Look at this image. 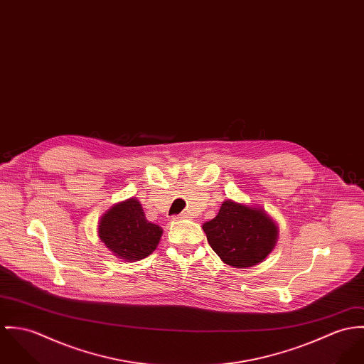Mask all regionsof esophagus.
Segmentation results:
<instances>
[{
	"label": "esophagus",
	"mask_w": 364,
	"mask_h": 364,
	"mask_svg": "<svg viewBox=\"0 0 364 364\" xmlns=\"http://www.w3.org/2000/svg\"><path fill=\"white\" fill-rule=\"evenodd\" d=\"M190 218H191V216H190V213H186V212H184V213H180V215H177V216H176V219H178V220L190 219Z\"/></svg>",
	"instance_id": "34e87169"
}]
</instances>
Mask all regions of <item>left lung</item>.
Returning a JSON list of instances; mask_svg holds the SVG:
<instances>
[{"label": "left lung", "mask_w": 364, "mask_h": 364, "mask_svg": "<svg viewBox=\"0 0 364 364\" xmlns=\"http://www.w3.org/2000/svg\"><path fill=\"white\" fill-rule=\"evenodd\" d=\"M212 250L235 268L259 264L275 247L278 229L267 213L237 202H223L219 213L202 226Z\"/></svg>", "instance_id": "1"}]
</instances>
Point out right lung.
Returning a JSON list of instances; mask_svg holds the SVG:
<instances>
[{
    "label": "right lung",
    "mask_w": 364,
    "mask_h": 364,
    "mask_svg": "<svg viewBox=\"0 0 364 364\" xmlns=\"http://www.w3.org/2000/svg\"><path fill=\"white\" fill-rule=\"evenodd\" d=\"M162 229L146 220L135 198L114 205L99 223V237L114 255L125 261H139L151 255L161 240Z\"/></svg>",
    "instance_id": "right-lung-1"
}]
</instances>
